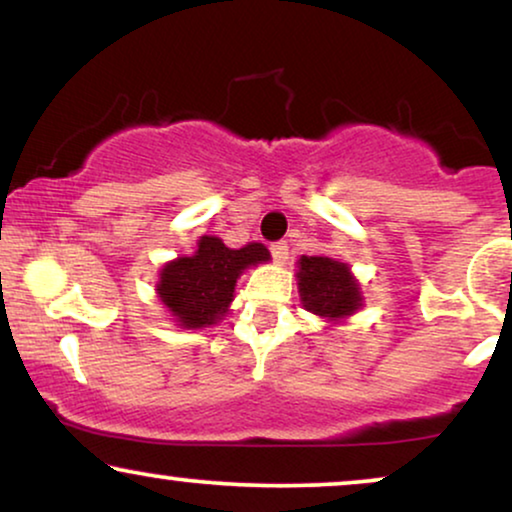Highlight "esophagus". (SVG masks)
Segmentation results:
<instances>
[{
	"mask_svg": "<svg viewBox=\"0 0 512 512\" xmlns=\"http://www.w3.org/2000/svg\"><path fill=\"white\" fill-rule=\"evenodd\" d=\"M270 254L277 263H286V258H289V244H286V242H272L270 244Z\"/></svg>",
	"mask_w": 512,
	"mask_h": 512,
	"instance_id": "obj_1",
	"label": "esophagus"
}]
</instances>
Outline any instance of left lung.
<instances>
[{
    "label": "left lung",
    "mask_w": 512,
    "mask_h": 512,
    "mask_svg": "<svg viewBox=\"0 0 512 512\" xmlns=\"http://www.w3.org/2000/svg\"><path fill=\"white\" fill-rule=\"evenodd\" d=\"M298 293L307 312L338 324L363 305V296L347 263L328 256H300Z\"/></svg>",
    "instance_id": "8db88e82"
}]
</instances>
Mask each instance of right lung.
<instances>
[{
	"label": "right lung",
	"mask_w": 512,
	"mask_h": 512,
	"mask_svg": "<svg viewBox=\"0 0 512 512\" xmlns=\"http://www.w3.org/2000/svg\"><path fill=\"white\" fill-rule=\"evenodd\" d=\"M270 261L261 242L230 249L219 237L202 235L193 256H181L160 270L158 298L181 328H205L226 317L237 277L249 265Z\"/></svg>",
	"instance_id": "obj_1"
}]
</instances>
